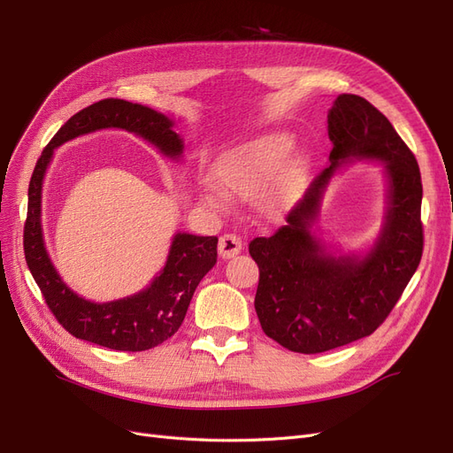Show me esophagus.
I'll use <instances>...</instances> for the list:
<instances>
[{
	"label": "esophagus",
	"mask_w": 453,
	"mask_h": 453,
	"mask_svg": "<svg viewBox=\"0 0 453 453\" xmlns=\"http://www.w3.org/2000/svg\"><path fill=\"white\" fill-rule=\"evenodd\" d=\"M242 251V240L236 234H223L219 238V255L223 258H232Z\"/></svg>",
	"instance_id": "esophagus-1"
}]
</instances>
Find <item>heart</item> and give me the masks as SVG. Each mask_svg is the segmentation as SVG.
Masks as SVG:
<instances>
[{"instance_id":"obj_1","label":"heart","mask_w":453,"mask_h":453,"mask_svg":"<svg viewBox=\"0 0 453 453\" xmlns=\"http://www.w3.org/2000/svg\"><path fill=\"white\" fill-rule=\"evenodd\" d=\"M293 140L285 134H266L251 140L219 160L211 177L225 195L257 202L266 213H276L287 208L296 196L306 180V162L289 157ZM203 202L211 208L223 210L225 198L217 193H205Z\"/></svg>"}]
</instances>
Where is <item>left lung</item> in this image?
I'll return each mask as SVG.
<instances>
[{
    "instance_id": "8db88e82",
    "label": "left lung",
    "mask_w": 453,
    "mask_h": 453,
    "mask_svg": "<svg viewBox=\"0 0 453 453\" xmlns=\"http://www.w3.org/2000/svg\"><path fill=\"white\" fill-rule=\"evenodd\" d=\"M331 166L315 177L287 225L255 238V310L266 336L296 353H321L372 334L399 303L423 253L421 173L388 117L361 96L328 111ZM380 159L390 180L387 223L365 257L328 256L311 232L322 190L340 163Z\"/></svg>"
}]
</instances>
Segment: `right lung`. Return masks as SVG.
<instances>
[{"instance_id": "add662e5", "label": "right lung", "mask_w": 453, "mask_h": 453, "mask_svg": "<svg viewBox=\"0 0 453 453\" xmlns=\"http://www.w3.org/2000/svg\"><path fill=\"white\" fill-rule=\"evenodd\" d=\"M173 122L155 109L127 100L107 98L81 109L54 134L41 153L28 188L24 225V255L32 276L57 321L75 338L117 351H145L177 333L198 283L217 263V236H173L166 266L142 293L113 303L96 304L73 293L54 270L41 230V187L54 149L77 135L102 128H122L177 158L183 153Z\"/></svg>"}]
</instances>
